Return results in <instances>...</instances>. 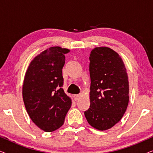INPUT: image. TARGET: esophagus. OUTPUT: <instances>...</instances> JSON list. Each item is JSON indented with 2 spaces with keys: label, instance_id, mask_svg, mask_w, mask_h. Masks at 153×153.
I'll use <instances>...</instances> for the list:
<instances>
[{
  "label": "esophagus",
  "instance_id": "esophagus-1",
  "mask_svg": "<svg viewBox=\"0 0 153 153\" xmlns=\"http://www.w3.org/2000/svg\"><path fill=\"white\" fill-rule=\"evenodd\" d=\"M80 95H79V94H76V95H74V100H78L79 98H80Z\"/></svg>",
  "mask_w": 153,
  "mask_h": 153
}]
</instances>
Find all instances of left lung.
Here are the masks:
<instances>
[{"instance_id":"1","label":"left lung","mask_w":153,"mask_h":153,"mask_svg":"<svg viewBox=\"0 0 153 153\" xmlns=\"http://www.w3.org/2000/svg\"><path fill=\"white\" fill-rule=\"evenodd\" d=\"M89 59L91 105L84 114L92 127L106 130L118 123L126 111L128 76L122 58L110 48H95Z\"/></svg>"}]
</instances>
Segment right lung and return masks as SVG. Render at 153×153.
I'll use <instances>...</instances> for the list:
<instances>
[{
    "label": "right lung",
    "instance_id": "1",
    "mask_svg": "<svg viewBox=\"0 0 153 153\" xmlns=\"http://www.w3.org/2000/svg\"><path fill=\"white\" fill-rule=\"evenodd\" d=\"M70 50L50 47L34 58L25 74L22 94L33 123L51 132L63 125L72 100L62 89V68Z\"/></svg>",
    "mask_w": 153,
    "mask_h": 153
}]
</instances>
